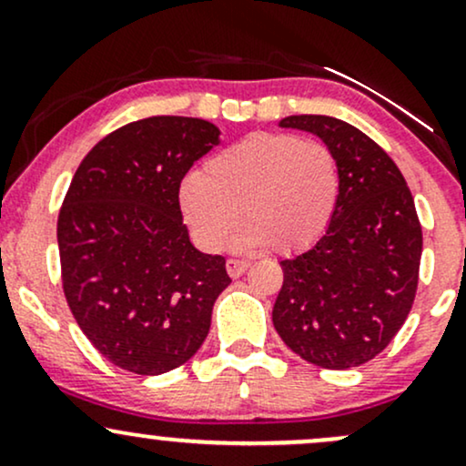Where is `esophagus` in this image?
I'll use <instances>...</instances> for the list:
<instances>
[{
	"instance_id": "esophagus-1",
	"label": "esophagus",
	"mask_w": 466,
	"mask_h": 466,
	"mask_svg": "<svg viewBox=\"0 0 466 466\" xmlns=\"http://www.w3.org/2000/svg\"><path fill=\"white\" fill-rule=\"evenodd\" d=\"M248 267H249V260H245V258H229L228 263H226L228 274L232 276V278L243 276L245 271H248Z\"/></svg>"
}]
</instances>
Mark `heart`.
Listing matches in <instances>:
<instances>
[{"mask_svg": "<svg viewBox=\"0 0 466 466\" xmlns=\"http://www.w3.org/2000/svg\"><path fill=\"white\" fill-rule=\"evenodd\" d=\"M339 199L335 153L289 133H251L229 144L179 188V210L192 238L217 251L238 223L234 249L298 254L318 243Z\"/></svg>", "mask_w": 466, "mask_h": 466, "instance_id": "1", "label": "heart"}]
</instances>
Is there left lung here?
I'll return each instance as SVG.
<instances>
[{
	"instance_id": "8db88e82",
	"label": "left lung",
	"mask_w": 466,
	"mask_h": 466,
	"mask_svg": "<svg viewBox=\"0 0 466 466\" xmlns=\"http://www.w3.org/2000/svg\"><path fill=\"white\" fill-rule=\"evenodd\" d=\"M280 127L313 133L335 153L339 199L324 237L280 260L271 319L304 361L361 366L392 341L414 302L422 251L414 199L390 155L349 122L287 116Z\"/></svg>"
}]
</instances>
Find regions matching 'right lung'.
Segmentation results:
<instances>
[{
	"label": "right lung",
	"mask_w": 466,
	"mask_h": 466,
	"mask_svg": "<svg viewBox=\"0 0 466 466\" xmlns=\"http://www.w3.org/2000/svg\"><path fill=\"white\" fill-rule=\"evenodd\" d=\"M221 142L201 117L153 116L100 140L58 215L63 291L80 330L114 366L155 377L201 349L229 282L223 256L190 243L179 184Z\"/></svg>",
	"instance_id": "obj_1"
}]
</instances>
